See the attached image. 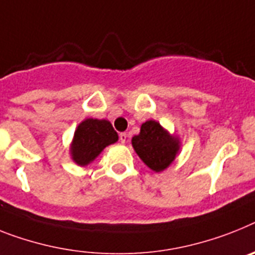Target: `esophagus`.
Masks as SVG:
<instances>
[{"mask_svg":"<svg viewBox=\"0 0 255 255\" xmlns=\"http://www.w3.org/2000/svg\"><path fill=\"white\" fill-rule=\"evenodd\" d=\"M119 140H121L122 144H124V142L128 140V134L126 133V132H122V133H119Z\"/></svg>","mask_w":255,"mask_h":255,"instance_id":"esophagus-1","label":"esophagus"}]
</instances>
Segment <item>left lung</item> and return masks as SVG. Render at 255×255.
I'll return each mask as SVG.
<instances>
[{"label":"left lung","mask_w":255,"mask_h":255,"mask_svg":"<svg viewBox=\"0 0 255 255\" xmlns=\"http://www.w3.org/2000/svg\"><path fill=\"white\" fill-rule=\"evenodd\" d=\"M132 146L147 167L160 172L174 162L180 141L158 122L147 121L141 124L140 133L132 137Z\"/></svg>","instance_id":"obj_1"}]
</instances>
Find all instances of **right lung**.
<instances>
[{"label": "right lung", "instance_id": "1", "mask_svg": "<svg viewBox=\"0 0 255 255\" xmlns=\"http://www.w3.org/2000/svg\"><path fill=\"white\" fill-rule=\"evenodd\" d=\"M118 141V133L109 121L88 118L76 128L72 140V160L79 166H88L105 147Z\"/></svg>", "mask_w": 255, "mask_h": 255}]
</instances>
